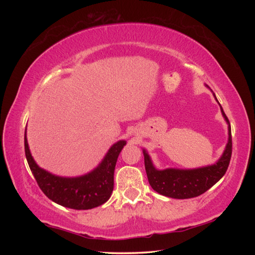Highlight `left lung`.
Segmentation results:
<instances>
[{
    "label": "left lung",
    "mask_w": 255,
    "mask_h": 255,
    "mask_svg": "<svg viewBox=\"0 0 255 255\" xmlns=\"http://www.w3.org/2000/svg\"><path fill=\"white\" fill-rule=\"evenodd\" d=\"M206 86L211 91L208 85ZM213 96L215 97L216 101L218 102L214 92ZM218 105L221 107L222 115L228 126V140L222 156L214 164L196 167V169L167 167V169L164 170H158L153 164L147 150L143 148L145 170L148 178V182L153 190H155L159 195L174 198V199L195 198L205 193L207 190H209L215 183H217L223 178L224 174L226 173L232 156L231 124L223 110L221 103L218 102Z\"/></svg>",
    "instance_id": "8db88e82"
}]
</instances>
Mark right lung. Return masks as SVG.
Listing matches in <instances>:
<instances>
[{
  "instance_id": "add662e5",
  "label": "right lung",
  "mask_w": 255,
  "mask_h": 255,
  "mask_svg": "<svg viewBox=\"0 0 255 255\" xmlns=\"http://www.w3.org/2000/svg\"><path fill=\"white\" fill-rule=\"evenodd\" d=\"M126 143L122 139L112 145L99 165L89 173L67 178L50 173L38 165L30 152L27 129L24 131L25 157L39 188L56 204L76 210L96 208L109 200L114 190L116 163Z\"/></svg>"
}]
</instances>
